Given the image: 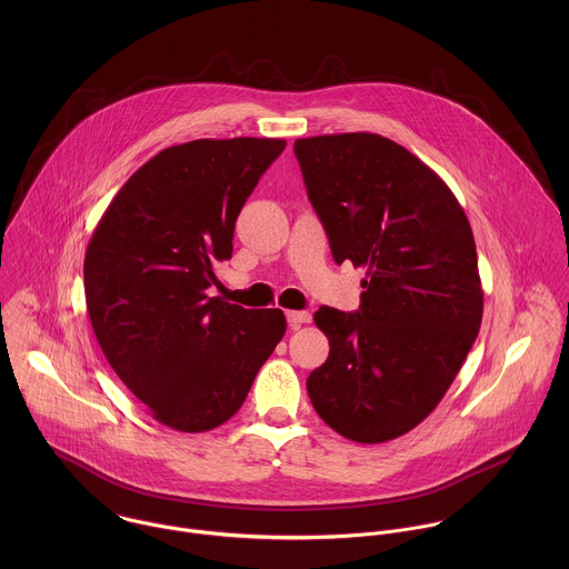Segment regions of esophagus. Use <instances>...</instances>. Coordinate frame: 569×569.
Masks as SVG:
<instances>
[{"instance_id": "1", "label": "esophagus", "mask_w": 569, "mask_h": 569, "mask_svg": "<svg viewBox=\"0 0 569 569\" xmlns=\"http://www.w3.org/2000/svg\"><path fill=\"white\" fill-rule=\"evenodd\" d=\"M287 322H289V326H293V328L309 325L311 322V313L309 311H287Z\"/></svg>"}]
</instances>
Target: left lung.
<instances>
[{"label": "left lung", "instance_id": "8db88e82", "mask_svg": "<svg viewBox=\"0 0 569 569\" xmlns=\"http://www.w3.org/2000/svg\"><path fill=\"white\" fill-rule=\"evenodd\" d=\"M293 151L335 262L366 269L357 313H316L330 352L309 399L348 440H395L442 401L482 325L469 219L427 163L383 136L300 138Z\"/></svg>", "mask_w": 569, "mask_h": 569}]
</instances>
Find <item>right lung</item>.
<instances>
[{
  "instance_id": "1",
  "label": "right lung",
  "mask_w": 569,
  "mask_h": 569,
  "mask_svg": "<svg viewBox=\"0 0 569 569\" xmlns=\"http://www.w3.org/2000/svg\"><path fill=\"white\" fill-rule=\"evenodd\" d=\"M278 138L192 140L160 151L111 199L84 251L93 335L122 383L166 427L230 420L287 330L280 309L210 298L234 223Z\"/></svg>"
}]
</instances>
